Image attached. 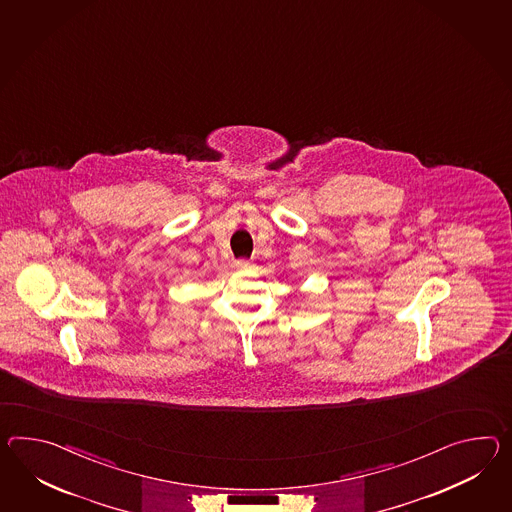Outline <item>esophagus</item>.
Returning a JSON list of instances; mask_svg holds the SVG:
<instances>
[{
    "instance_id": "obj_1",
    "label": "esophagus",
    "mask_w": 512,
    "mask_h": 512,
    "mask_svg": "<svg viewBox=\"0 0 512 512\" xmlns=\"http://www.w3.org/2000/svg\"><path fill=\"white\" fill-rule=\"evenodd\" d=\"M235 266H237V268H248L250 261H248V259H238V261H235Z\"/></svg>"
}]
</instances>
